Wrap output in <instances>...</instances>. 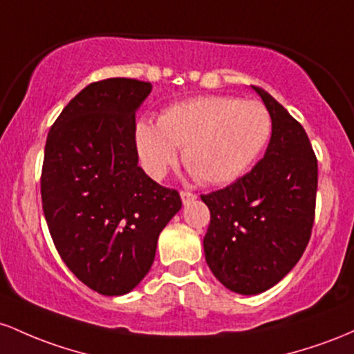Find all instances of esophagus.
<instances>
[{"mask_svg":"<svg viewBox=\"0 0 354 354\" xmlns=\"http://www.w3.org/2000/svg\"><path fill=\"white\" fill-rule=\"evenodd\" d=\"M180 198H182V204L184 205H187V204H190V202H194L197 198V196L196 194H192V192H180Z\"/></svg>","mask_w":354,"mask_h":354,"instance_id":"esophagus-1","label":"esophagus"}]
</instances>
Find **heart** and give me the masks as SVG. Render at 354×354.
Here are the masks:
<instances>
[{
    "mask_svg": "<svg viewBox=\"0 0 354 354\" xmlns=\"http://www.w3.org/2000/svg\"><path fill=\"white\" fill-rule=\"evenodd\" d=\"M272 118L268 109L234 97H197L177 103L158 124L135 125V147L147 176L160 180L176 165L178 150L194 177L230 184L244 176L268 145Z\"/></svg>",
    "mask_w": 354,
    "mask_h": 354,
    "instance_id": "obj_1",
    "label": "heart"
}]
</instances>
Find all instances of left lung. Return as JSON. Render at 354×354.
I'll return each instance as SVG.
<instances>
[{"label":"left lung","instance_id":"8db88e82","mask_svg":"<svg viewBox=\"0 0 354 354\" xmlns=\"http://www.w3.org/2000/svg\"><path fill=\"white\" fill-rule=\"evenodd\" d=\"M272 118L264 157L249 174L201 196L210 210L204 252L229 291H268L303 256L315 222L317 160L304 129L268 91L252 86Z\"/></svg>","mask_w":354,"mask_h":354}]
</instances>
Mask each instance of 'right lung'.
Returning <instances> with one entry per match:
<instances>
[{"label":"right lung","mask_w":354,"mask_h":354,"mask_svg":"<svg viewBox=\"0 0 354 354\" xmlns=\"http://www.w3.org/2000/svg\"><path fill=\"white\" fill-rule=\"evenodd\" d=\"M150 91L132 78L90 83L46 138L41 202L51 239L70 271L103 296L137 288L182 207L177 190L138 167L135 113Z\"/></svg>","instance_id":"obj_1"}]
</instances>
